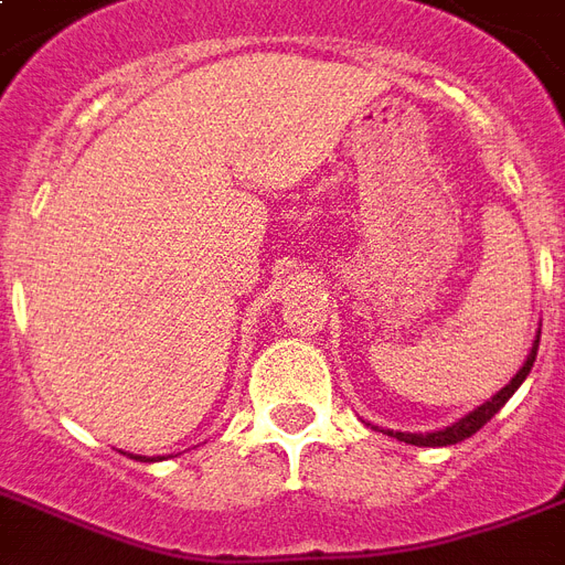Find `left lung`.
Listing matches in <instances>:
<instances>
[{
    "instance_id": "1",
    "label": "left lung",
    "mask_w": 565,
    "mask_h": 565,
    "mask_svg": "<svg viewBox=\"0 0 565 565\" xmlns=\"http://www.w3.org/2000/svg\"><path fill=\"white\" fill-rule=\"evenodd\" d=\"M536 350H540V338L533 340L531 355H527V361H524V367L512 376L510 385L501 387L492 399H486L483 406L473 408L471 415H465L462 420H456L454 426H445V429H436V433H426V436H420V433H394V429H387V436H394L399 438V441H406V445H415V447H447V445H459V441H465V438H471L473 433H477V429H483V426L489 424L498 412H501L503 403L519 391V385H522L524 379H527V373H531L533 361H536Z\"/></svg>"
}]
</instances>
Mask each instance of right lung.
<instances>
[{
  "label": "right lung",
  "mask_w": 565,
  "mask_h": 565,
  "mask_svg": "<svg viewBox=\"0 0 565 565\" xmlns=\"http://www.w3.org/2000/svg\"><path fill=\"white\" fill-rule=\"evenodd\" d=\"M136 459H141V456H136Z\"/></svg>",
  "instance_id": "add662e5"
}]
</instances>
